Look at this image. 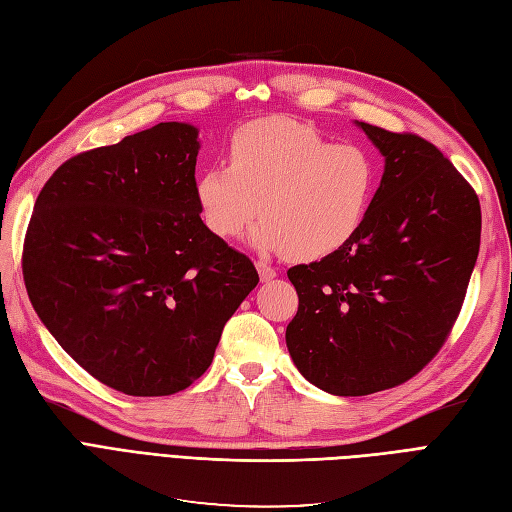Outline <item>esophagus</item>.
<instances>
[{
	"instance_id": "34e87169",
	"label": "esophagus",
	"mask_w": 512,
	"mask_h": 512,
	"mask_svg": "<svg viewBox=\"0 0 512 512\" xmlns=\"http://www.w3.org/2000/svg\"><path fill=\"white\" fill-rule=\"evenodd\" d=\"M256 269H258V275H260L262 282H269V280H273V277L277 275L275 269L271 265H267V262H262V260L256 262Z\"/></svg>"
}]
</instances>
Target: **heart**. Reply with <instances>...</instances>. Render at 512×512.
Masks as SVG:
<instances>
[{
	"label": "heart",
	"instance_id": "b5f03b06",
	"mask_svg": "<svg viewBox=\"0 0 512 512\" xmlns=\"http://www.w3.org/2000/svg\"><path fill=\"white\" fill-rule=\"evenodd\" d=\"M376 162L359 145H335L290 119H260L230 138L228 166H207L194 196L218 239H237L258 213L252 243L294 260H318L361 228L376 192Z\"/></svg>",
	"mask_w": 512,
	"mask_h": 512
}]
</instances>
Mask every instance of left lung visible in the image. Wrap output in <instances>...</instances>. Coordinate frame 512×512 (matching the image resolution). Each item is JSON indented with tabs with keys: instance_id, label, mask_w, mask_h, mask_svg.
Masks as SVG:
<instances>
[{
	"instance_id": "8db88e82",
	"label": "left lung",
	"mask_w": 512,
	"mask_h": 512,
	"mask_svg": "<svg viewBox=\"0 0 512 512\" xmlns=\"http://www.w3.org/2000/svg\"><path fill=\"white\" fill-rule=\"evenodd\" d=\"M384 156L380 188L337 252L288 269L294 365L318 389L371 395L416 376L461 312L480 247V203L425 138L356 121Z\"/></svg>"
}]
</instances>
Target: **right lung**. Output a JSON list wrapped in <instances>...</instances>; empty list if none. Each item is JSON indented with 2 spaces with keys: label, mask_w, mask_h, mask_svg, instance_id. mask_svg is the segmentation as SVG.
Instances as JSON below:
<instances>
[{
  "label": "right lung",
  "mask_w": 512,
  "mask_h": 512,
  "mask_svg": "<svg viewBox=\"0 0 512 512\" xmlns=\"http://www.w3.org/2000/svg\"><path fill=\"white\" fill-rule=\"evenodd\" d=\"M198 130L166 121L61 164L36 198L25 288L87 374L134 397L173 395L213 361L258 284L194 196Z\"/></svg>",
  "instance_id": "right-lung-1"
}]
</instances>
